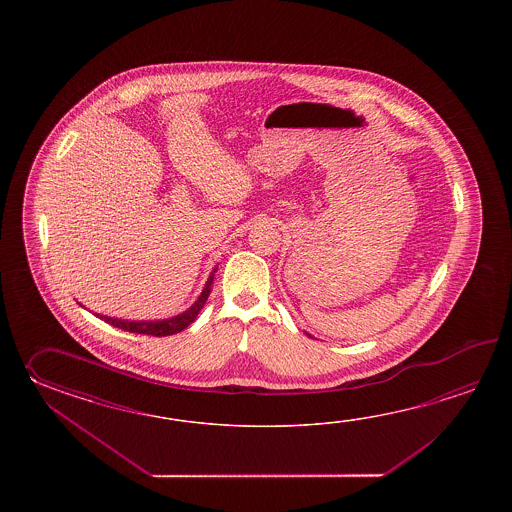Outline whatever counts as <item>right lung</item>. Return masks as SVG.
<instances>
[{
  "instance_id": "add662e5",
  "label": "right lung",
  "mask_w": 512,
  "mask_h": 512,
  "mask_svg": "<svg viewBox=\"0 0 512 512\" xmlns=\"http://www.w3.org/2000/svg\"><path fill=\"white\" fill-rule=\"evenodd\" d=\"M214 280V274H210L207 285L203 289L201 296L197 298L196 304L192 305L183 315L174 316V318H166V320H157V322H128V320H119V318H109V316L97 315L104 322H108L109 326L119 327L130 333H139V335H152V337H168L175 335L179 331H183L185 327L190 326L199 311L203 309V305L207 302L208 294H210V285Z\"/></svg>"
}]
</instances>
